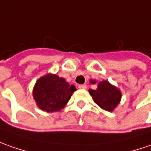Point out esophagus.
<instances>
[{
  "mask_svg": "<svg viewBox=\"0 0 151 151\" xmlns=\"http://www.w3.org/2000/svg\"><path fill=\"white\" fill-rule=\"evenodd\" d=\"M78 87L80 88V89H81V90H86V89H87L86 85H80Z\"/></svg>",
  "mask_w": 151,
  "mask_h": 151,
  "instance_id": "34e87169",
  "label": "esophagus"
}]
</instances>
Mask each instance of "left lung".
Segmentation results:
<instances>
[{
	"label": "left lung",
	"mask_w": 151,
	"mask_h": 151,
	"mask_svg": "<svg viewBox=\"0 0 151 151\" xmlns=\"http://www.w3.org/2000/svg\"><path fill=\"white\" fill-rule=\"evenodd\" d=\"M91 96L96 104L107 111H114L121 99V92L112 86L107 81H103L98 84L96 90H90Z\"/></svg>",
	"instance_id": "obj_1"
}]
</instances>
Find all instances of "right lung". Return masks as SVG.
<instances>
[{"mask_svg":"<svg viewBox=\"0 0 151 151\" xmlns=\"http://www.w3.org/2000/svg\"><path fill=\"white\" fill-rule=\"evenodd\" d=\"M75 91H76V86H70L64 78L48 74L36 81L33 89V97L40 109L53 112L63 109Z\"/></svg>","mask_w":151,"mask_h":151,"instance_id":"obj_1","label":"right lung"}]
</instances>
